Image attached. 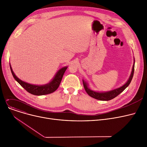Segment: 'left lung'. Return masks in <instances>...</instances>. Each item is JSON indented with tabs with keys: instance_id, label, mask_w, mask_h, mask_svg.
<instances>
[{
	"instance_id": "8db88e82",
	"label": "left lung",
	"mask_w": 147,
	"mask_h": 147,
	"mask_svg": "<svg viewBox=\"0 0 147 147\" xmlns=\"http://www.w3.org/2000/svg\"><path fill=\"white\" fill-rule=\"evenodd\" d=\"M134 68H135V58H134V65L132 67V72H131L130 76L129 77L128 80L125 84H123L122 86H121L119 88L115 89L114 90H110L108 92H96V91L90 89L88 87V83L84 81V80H83L84 88V89H85L86 92H87V94L90 96L94 98L95 99H96L98 100H101V101H109V100H111V99L114 98L115 97H116L117 96H118L129 85V84L130 83L131 81H132V79L133 76H134Z\"/></svg>"
}]
</instances>
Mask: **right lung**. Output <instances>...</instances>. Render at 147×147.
I'll list each match as a JSON object with an SVG mask.
<instances>
[{"instance_id":"right-lung-1","label":"right lung","mask_w":147,"mask_h":147,"mask_svg":"<svg viewBox=\"0 0 147 147\" xmlns=\"http://www.w3.org/2000/svg\"><path fill=\"white\" fill-rule=\"evenodd\" d=\"M9 65L11 73L15 80H16L23 88L25 89L28 92H29V93L38 96L49 94L52 93L53 92H55L59 87L61 80L63 79V75L67 68V67H64L61 68L57 73L53 79L49 83L44 84V85H34V84H32L26 83L20 80L18 78H17L16 75L14 74L10 63Z\"/></svg>"}]
</instances>
